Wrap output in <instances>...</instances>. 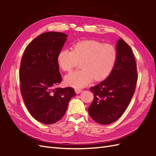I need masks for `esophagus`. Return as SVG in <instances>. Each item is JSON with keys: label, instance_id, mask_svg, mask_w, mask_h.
<instances>
[{"label": "esophagus", "instance_id": "1", "mask_svg": "<svg viewBox=\"0 0 156 156\" xmlns=\"http://www.w3.org/2000/svg\"><path fill=\"white\" fill-rule=\"evenodd\" d=\"M75 93H76V94H79V93H81V92H83V90L79 89V88H76V89H75Z\"/></svg>", "mask_w": 156, "mask_h": 156}]
</instances>
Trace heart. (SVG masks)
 <instances>
[{
    "instance_id": "obj_1",
    "label": "heart",
    "mask_w": 156,
    "mask_h": 156,
    "mask_svg": "<svg viewBox=\"0 0 156 156\" xmlns=\"http://www.w3.org/2000/svg\"><path fill=\"white\" fill-rule=\"evenodd\" d=\"M117 57V50L112 45L96 40H84L75 44L72 51L61 50L58 63L63 71L69 72L81 62V69L64 77L67 85L78 88L87 86L94 79L100 81L106 79L114 68Z\"/></svg>"
}]
</instances>
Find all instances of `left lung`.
<instances>
[{
	"instance_id": "left-lung-1",
	"label": "left lung",
	"mask_w": 156,
	"mask_h": 156,
	"mask_svg": "<svg viewBox=\"0 0 156 156\" xmlns=\"http://www.w3.org/2000/svg\"><path fill=\"white\" fill-rule=\"evenodd\" d=\"M118 57L108 77L90 88L94 95L88 107L92 119L107 125L117 120L124 112L135 91L137 71L135 59L129 45L120 37L116 43Z\"/></svg>"
}]
</instances>
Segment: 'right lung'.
<instances>
[{"instance_id":"1","label":"right lung","mask_w":156,"mask_h":156,"mask_svg":"<svg viewBox=\"0 0 156 156\" xmlns=\"http://www.w3.org/2000/svg\"><path fill=\"white\" fill-rule=\"evenodd\" d=\"M68 36L48 32L27 45L20 69V90L25 104L33 118L45 124L60 120L75 95L72 87L56 88L62 81L58 55Z\"/></svg>"}]
</instances>
